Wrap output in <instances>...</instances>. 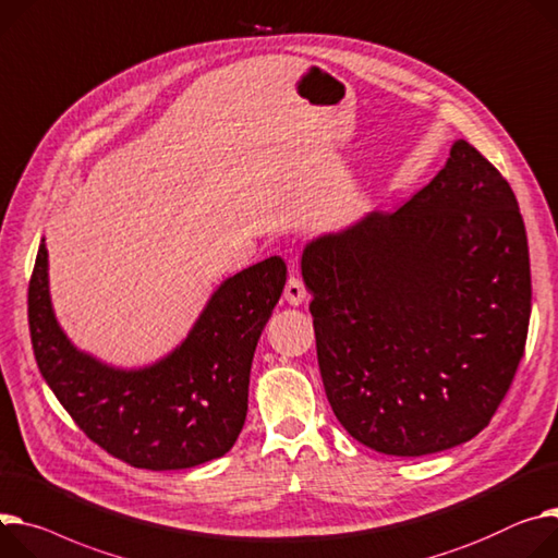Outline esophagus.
<instances>
[{"label":"esophagus","instance_id":"esophagus-1","mask_svg":"<svg viewBox=\"0 0 558 558\" xmlns=\"http://www.w3.org/2000/svg\"><path fill=\"white\" fill-rule=\"evenodd\" d=\"M283 296H286V302H288L290 306H299V304H304V302H306L308 290H306V286H304V279L299 277L296 272H292V275L288 277V281H286V290H283Z\"/></svg>","mask_w":558,"mask_h":558}]
</instances>
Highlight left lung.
<instances>
[{
    "instance_id": "8db88e82",
    "label": "left lung",
    "mask_w": 558,
    "mask_h": 558,
    "mask_svg": "<svg viewBox=\"0 0 558 558\" xmlns=\"http://www.w3.org/2000/svg\"><path fill=\"white\" fill-rule=\"evenodd\" d=\"M302 275L326 398L389 456L478 436L523 360L532 277L521 209L466 141L396 211L306 245Z\"/></svg>"
}]
</instances>
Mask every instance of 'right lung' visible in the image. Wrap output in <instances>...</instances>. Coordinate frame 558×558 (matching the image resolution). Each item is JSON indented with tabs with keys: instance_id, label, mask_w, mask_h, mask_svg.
Returning <instances> with one entry per match:
<instances>
[{
	"instance_id": "add662e5",
	"label": "right lung",
	"mask_w": 558,
	"mask_h": 558,
	"mask_svg": "<svg viewBox=\"0 0 558 558\" xmlns=\"http://www.w3.org/2000/svg\"><path fill=\"white\" fill-rule=\"evenodd\" d=\"M47 256L41 241L28 281L31 344L41 377L84 436L151 471L226 456L245 422L256 341L283 292L281 256L221 283L183 344L143 371H116L71 347L51 308Z\"/></svg>"
}]
</instances>
